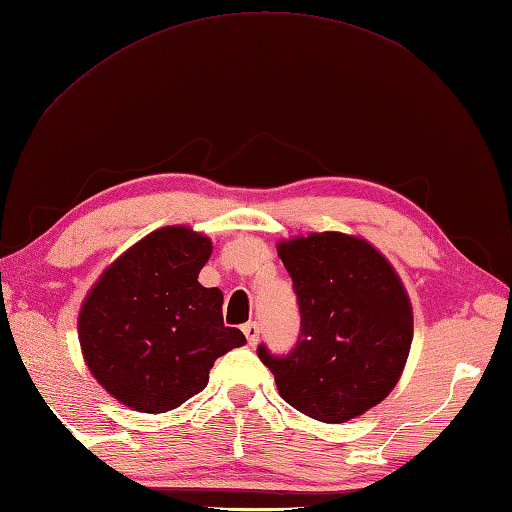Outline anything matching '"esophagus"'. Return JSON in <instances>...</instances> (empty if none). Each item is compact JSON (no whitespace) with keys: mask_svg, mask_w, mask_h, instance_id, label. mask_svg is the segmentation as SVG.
Returning <instances> with one entry per match:
<instances>
[{"mask_svg":"<svg viewBox=\"0 0 512 512\" xmlns=\"http://www.w3.org/2000/svg\"><path fill=\"white\" fill-rule=\"evenodd\" d=\"M243 333H245L249 347H254V344L258 342V336H260V327L256 325V322H247V325H243Z\"/></svg>","mask_w":512,"mask_h":512,"instance_id":"1","label":"esophagus"}]
</instances>
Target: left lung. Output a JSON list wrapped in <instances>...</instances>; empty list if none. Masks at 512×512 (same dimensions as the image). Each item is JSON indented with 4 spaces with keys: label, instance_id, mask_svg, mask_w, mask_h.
I'll return each instance as SVG.
<instances>
[{
    "label": "left lung",
    "instance_id": "1",
    "mask_svg": "<svg viewBox=\"0 0 512 512\" xmlns=\"http://www.w3.org/2000/svg\"><path fill=\"white\" fill-rule=\"evenodd\" d=\"M291 276L300 333L289 353L258 344L280 398L314 420L340 424L398 384L413 340L411 302L378 249L338 232L278 245Z\"/></svg>",
    "mask_w": 512,
    "mask_h": 512
}]
</instances>
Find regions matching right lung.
Listing matches in <instances>:
<instances>
[{
    "label": "right lung",
    "instance_id": "right-lung-1",
    "mask_svg": "<svg viewBox=\"0 0 512 512\" xmlns=\"http://www.w3.org/2000/svg\"><path fill=\"white\" fill-rule=\"evenodd\" d=\"M210 238L163 227L128 249L92 287L79 342L92 375L141 413H163L201 393L216 358L243 347L225 327L223 294L198 283Z\"/></svg>",
    "mask_w": 512,
    "mask_h": 512
}]
</instances>
